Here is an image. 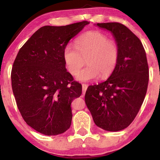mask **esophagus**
I'll list each match as a JSON object with an SVG mask.
<instances>
[{
    "label": "esophagus",
    "instance_id": "obj_1",
    "mask_svg": "<svg viewBox=\"0 0 160 160\" xmlns=\"http://www.w3.org/2000/svg\"><path fill=\"white\" fill-rule=\"evenodd\" d=\"M82 94L84 95V94H85V92L87 90V89H88V85H86V84H82Z\"/></svg>",
    "mask_w": 160,
    "mask_h": 160
}]
</instances>
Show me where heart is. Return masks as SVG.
Here are the masks:
<instances>
[{"instance_id": "obj_1", "label": "heart", "mask_w": 160, "mask_h": 160, "mask_svg": "<svg viewBox=\"0 0 160 160\" xmlns=\"http://www.w3.org/2000/svg\"><path fill=\"white\" fill-rule=\"evenodd\" d=\"M75 47L67 45L63 50V60L68 71L76 75L86 59L88 66L78 74L82 82L102 78L112 73L118 59V47L106 34L90 31L81 35L75 41Z\"/></svg>"}]
</instances>
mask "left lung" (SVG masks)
<instances>
[{
    "label": "left lung",
    "mask_w": 160,
    "mask_h": 160,
    "mask_svg": "<svg viewBox=\"0 0 160 160\" xmlns=\"http://www.w3.org/2000/svg\"><path fill=\"white\" fill-rule=\"evenodd\" d=\"M112 32L118 47L117 64L104 82L90 85L85 99L94 123L107 131L128 127L141 107L148 90L149 69L141 42L118 22L97 23Z\"/></svg>",
    "instance_id": "1"
}]
</instances>
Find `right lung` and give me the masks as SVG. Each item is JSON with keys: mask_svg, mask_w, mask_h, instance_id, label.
I'll use <instances>...</instances> for the list:
<instances>
[{"mask_svg": "<svg viewBox=\"0 0 160 160\" xmlns=\"http://www.w3.org/2000/svg\"><path fill=\"white\" fill-rule=\"evenodd\" d=\"M88 24L42 27L16 56L11 71L12 92L23 119L37 132L56 135L71 125L70 105L82 94V85L67 72L63 50Z\"/></svg>", "mask_w": 160, "mask_h": 160, "instance_id": "right-lung-1", "label": "right lung"}]
</instances>
